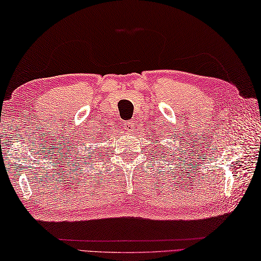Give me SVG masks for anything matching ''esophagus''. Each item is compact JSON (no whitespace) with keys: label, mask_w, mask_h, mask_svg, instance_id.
<instances>
[{"label":"esophagus","mask_w":261,"mask_h":261,"mask_svg":"<svg viewBox=\"0 0 261 261\" xmlns=\"http://www.w3.org/2000/svg\"><path fill=\"white\" fill-rule=\"evenodd\" d=\"M123 129H125L126 132H128V133H129V132H132L134 129V125H133V122L132 121H127V122H123Z\"/></svg>","instance_id":"34e87169"}]
</instances>
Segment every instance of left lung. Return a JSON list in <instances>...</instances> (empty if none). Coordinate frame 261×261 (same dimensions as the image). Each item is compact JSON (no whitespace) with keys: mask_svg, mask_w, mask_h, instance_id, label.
Instances as JSON below:
<instances>
[{"mask_svg":"<svg viewBox=\"0 0 261 261\" xmlns=\"http://www.w3.org/2000/svg\"><path fill=\"white\" fill-rule=\"evenodd\" d=\"M159 146H160V144H159ZM161 147H162V146H161Z\"/></svg>","mask_w":261,"mask_h":261,"instance_id":"8db88e82","label":"left lung"}]
</instances>
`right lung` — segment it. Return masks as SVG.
Listing matches in <instances>:
<instances>
[{
  "mask_svg": "<svg viewBox=\"0 0 261 261\" xmlns=\"http://www.w3.org/2000/svg\"><path fill=\"white\" fill-rule=\"evenodd\" d=\"M92 150H93V149H92ZM93 152H95V151H93ZM93 152H92V153H93Z\"/></svg>",
  "mask_w": 261,
  "mask_h": 261,
  "instance_id": "right-lung-1",
  "label": "right lung"
}]
</instances>
